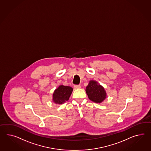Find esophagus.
Wrapping results in <instances>:
<instances>
[{
	"label": "esophagus",
	"instance_id": "1",
	"mask_svg": "<svg viewBox=\"0 0 151 151\" xmlns=\"http://www.w3.org/2000/svg\"><path fill=\"white\" fill-rule=\"evenodd\" d=\"M74 87L75 88H81V85H75L74 86Z\"/></svg>",
	"mask_w": 151,
	"mask_h": 151
}]
</instances>
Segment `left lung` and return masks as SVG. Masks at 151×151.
Listing matches in <instances>:
<instances>
[{
    "mask_svg": "<svg viewBox=\"0 0 151 151\" xmlns=\"http://www.w3.org/2000/svg\"><path fill=\"white\" fill-rule=\"evenodd\" d=\"M86 91L89 99L95 103H101L106 97L105 89L101 86L98 85L96 81H90L86 87Z\"/></svg>",
    "mask_w": 151,
    "mask_h": 151,
    "instance_id": "1",
    "label": "left lung"
}]
</instances>
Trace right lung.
<instances>
[{
    "label": "right lung",
    "mask_w": 151,
    "mask_h": 151,
    "mask_svg": "<svg viewBox=\"0 0 151 151\" xmlns=\"http://www.w3.org/2000/svg\"><path fill=\"white\" fill-rule=\"evenodd\" d=\"M73 89L69 86L61 85L56 89L53 94V101L57 104H62L68 101Z\"/></svg>",
    "instance_id": "add662e5"
}]
</instances>
